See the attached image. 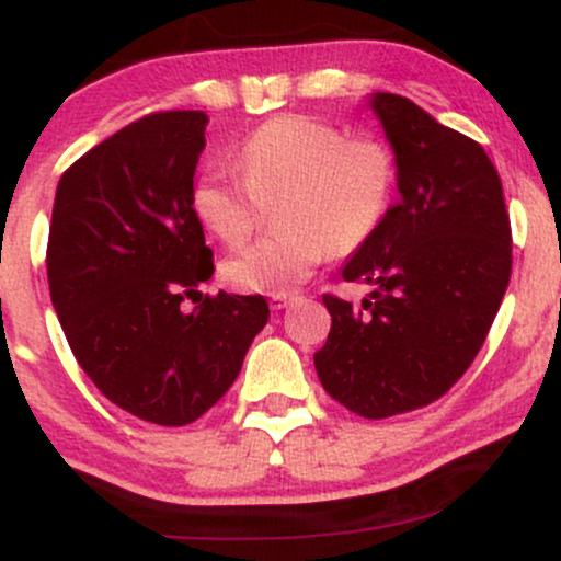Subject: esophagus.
I'll use <instances>...</instances> for the list:
<instances>
[{"label": "esophagus", "instance_id": "1", "mask_svg": "<svg viewBox=\"0 0 561 561\" xmlns=\"http://www.w3.org/2000/svg\"><path fill=\"white\" fill-rule=\"evenodd\" d=\"M293 300H295V295H274V298L268 302H272L274 311H282V308H287Z\"/></svg>", "mask_w": 561, "mask_h": 561}]
</instances>
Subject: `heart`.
<instances>
[{
    "label": "heart",
    "instance_id": "1",
    "mask_svg": "<svg viewBox=\"0 0 561 561\" xmlns=\"http://www.w3.org/2000/svg\"><path fill=\"white\" fill-rule=\"evenodd\" d=\"M237 170L208 169L192 192L205 229L229 248L248 242L263 208L279 234L224 263V279L255 295H289L330 255L364 248L388 218L398 160L388 141L351 137L308 115H279L237 150Z\"/></svg>",
    "mask_w": 561,
    "mask_h": 561
}]
</instances>
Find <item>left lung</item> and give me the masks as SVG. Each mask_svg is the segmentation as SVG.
Returning a JSON list of instances; mask_svg holds the SVG:
<instances>
[{"instance_id": "left-lung-1", "label": "left lung", "mask_w": 561, "mask_h": 561, "mask_svg": "<svg viewBox=\"0 0 561 561\" xmlns=\"http://www.w3.org/2000/svg\"><path fill=\"white\" fill-rule=\"evenodd\" d=\"M398 160L401 199L345 263L371 285L362 306L324 295L332 317L313 353L334 401L366 420L403 414L454 388L485 343L508 274L512 227L491 158L401 94L369 100Z\"/></svg>"}]
</instances>
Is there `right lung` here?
<instances>
[{
  "label": "right lung",
  "instance_id": "add662e5",
  "mask_svg": "<svg viewBox=\"0 0 561 561\" xmlns=\"http://www.w3.org/2000/svg\"><path fill=\"white\" fill-rule=\"evenodd\" d=\"M205 124L203 111L152 113L92 147L60 176L47 242L76 362L107 401L163 427L218 403L268 321L261 295L197 289L214 276L192 208Z\"/></svg>",
  "mask_w": 561,
  "mask_h": 561
}]
</instances>
